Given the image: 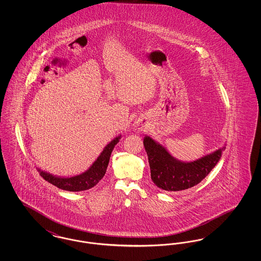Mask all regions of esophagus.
<instances>
[{"mask_svg":"<svg viewBox=\"0 0 261 261\" xmlns=\"http://www.w3.org/2000/svg\"><path fill=\"white\" fill-rule=\"evenodd\" d=\"M138 126H139V128H138V129H141V128H142V124H140V122L138 123Z\"/></svg>","mask_w":261,"mask_h":261,"instance_id":"1","label":"esophagus"}]
</instances>
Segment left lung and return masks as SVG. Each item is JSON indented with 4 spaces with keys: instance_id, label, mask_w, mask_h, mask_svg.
<instances>
[{
    "instance_id": "1",
    "label": "left lung",
    "mask_w": 261,
    "mask_h": 261,
    "mask_svg": "<svg viewBox=\"0 0 261 261\" xmlns=\"http://www.w3.org/2000/svg\"><path fill=\"white\" fill-rule=\"evenodd\" d=\"M150 168V178L155 186L165 191H182L198 185L219 162L222 149L194 162L175 160L168 151L151 138L144 139Z\"/></svg>"
}]
</instances>
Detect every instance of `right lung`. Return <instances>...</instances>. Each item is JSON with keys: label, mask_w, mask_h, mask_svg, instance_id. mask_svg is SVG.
Wrapping results in <instances>:
<instances>
[{"label": "right lung", "mask_w": 261, "mask_h": 261, "mask_svg": "<svg viewBox=\"0 0 261 261\" xmlns=\"http://www.w3.org/2000/svg\"><path fill=\"white\" fill-rule=\"evenodd\" d=\"M119 139L120 137H116L114 140H112V142L101 151L97 161L94 162L93 165L84 173L77 175L74 177H70V178L56 177L43 171L40 172V175L50 184L65 191L80 192V191L91 189L96 186L99 183V180L105 176L112 149L119 142Z\"/></svg>", "instance_id": "right-lung-1"}]
</instances>
